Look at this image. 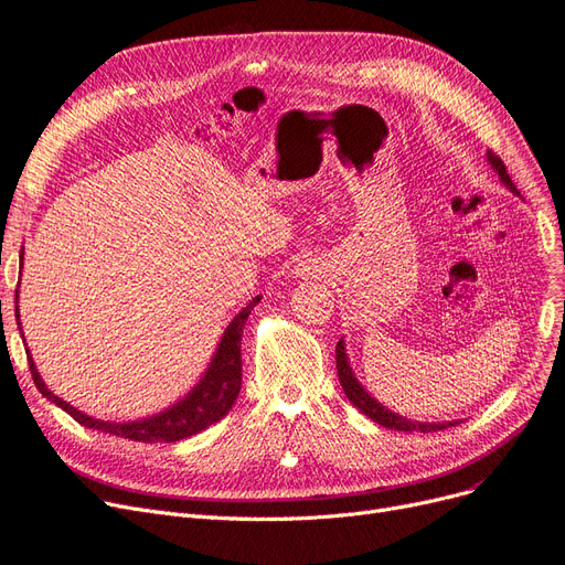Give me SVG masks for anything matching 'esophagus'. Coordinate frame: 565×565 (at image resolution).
<instances>
[{"label": "esophagus", "instance_id": "1", "mask_svg": "<svg viewBox=\"0 0 565 565\" xmlns=\"http://www.w3.org/2000/svg\"><path fill=\"white\" fill-rule=\"evenodd\" d=\"M316 270H318L316 262H301V264L297 266V274H299L301 278H306V276H310V274H316Z\"/></svg>", "mask_w": 565, "mask_h": 565}]
</instances>
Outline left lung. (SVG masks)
I'll return each mask as SVG.
<instances>
[{"label":"left lung","mask_w":565,"mask_h":565,"mask_svg":"<svg viewBox=\"0 0 565 565\" xmlns=\"http://www.w3.org/2000/svg\"><path fill=\"white\" fill-rule=\"evenodd\" d=\"M486 157H489V163H491L493 170L498 172V178L502 180V184L508 186L512 193H519L516 186H514V182H512V178L508 174V168H504V163H502V159L498 157V153L489 151V153H486ZM337 369H339V381H341V385H343L345 397H348L350 402H353L364 416H369L374 423L387 427V430H399V433H437V430H444V427H449V425H456V423H458V420H454V423H414V420H408V418H404V416L393 414L391 408L381 406V404H379L372 395H369V393L364 391V387L358 383V379L353 376V369H350L348 358H345L343 339L337 343Z\"/></svg>","instance_id":"1"}]
</instances>
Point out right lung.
Listing matches in <instances>:
<instances>
[{"mask_svg":"<svg viewBox=\"0 0 565 565\" xmlns=\"http://www.w3.org/2000/svg\"><path fill=\"white\" fill-rule=\"evenodd\" d=\"M259 303V297L252 299L241 313L233 318V322L226 327V332L220 341V348L215 358H212L205 376L199 381V385L193 391L180 399L178 404H172L166 412L145 418V420H132V423H109V420H97L90 418L82 412H76L74 406L63 402L57 395H53L49 387L44 385L42 376H39L36 366L30 358L28 350V362H30V372L34 379L36 391L42 393L46 399H51L55 406H61L63 412H67L76 423H82L86 427H93V430H103L116 437L132 439V441H180L191 435H196L212 423L222 420L228 408L236 402L241 393V381H243V360H241V339H243V327L247 316L252 313V308Z\"/></svg>","mask_w":565,"mask_h":565,"instance_id":"1","label":"right lung"}]
</instances>
